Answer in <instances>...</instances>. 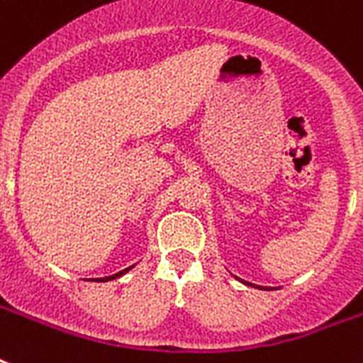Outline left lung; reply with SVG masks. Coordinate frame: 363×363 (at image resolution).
Here are the masks:
<instances>
[{
	"mask_svg": "<svg viewBox=\"0 0 363 363\" xmlns=\"http://www.w3.org/2000/svg\"><path fill=\"white\" fill-rule=\"evenodd\" d=\"M241 282H245V284H248V286H254L252 282H247V281H241ZM256 288H259V290H269V288H265V286H256Z\"/></svg>",
	"mask_w": 363,
	"mask_h": 363,
	"instance_id": "obj_1",
	"label": "left lung"
}]
</instances>
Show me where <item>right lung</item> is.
Segmentation results:
<instances>
[{"label": "right lung", "mask_w": 363, "mask_h": 363, "mask_svg": "<svg viewBox=\"0 0 363 363\" xmlns=\"http://www.w3.org/2000/svg\"><path fill=\"white\" fill-rule=\"evenodd\" d=\"M131 267H133V265H131ZM131 267H125V269L118 271V273H115V275L105 277V279H98V282H107V281H113V279H118V277H122V275H124V273H128V271H130Z\"/></svg>", "instance_id": "obj_1"}]
</instances>
